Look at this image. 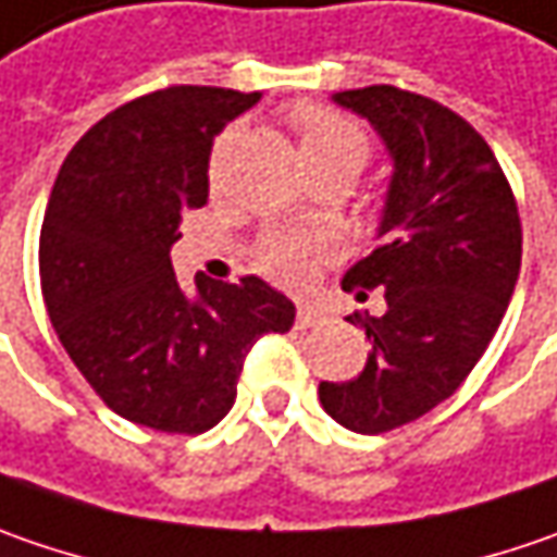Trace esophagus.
<instances>
[{"label": "esophagus", "mask_w": 557, "mask_h": 557, "mask_svg": "<svg viewBox=\"0 0 557 557\" xmlns=\"http://www.w3.org/2000/svg\"><path fill=\"white\" fill-rule=\"evenodd\" d=\"M321 318H324V314H321L314 305H299V308H296V326H299V330H305V326H314Z\"/></svg>", "instance_id": "1"}]
</instances>
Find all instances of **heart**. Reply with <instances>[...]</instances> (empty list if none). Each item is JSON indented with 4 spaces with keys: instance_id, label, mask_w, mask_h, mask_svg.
Here are the masks:
<instances>
[{
    "instance_id": "obj_1",
    "label": "heart",
    "mask_w": 557,
    "mask_h": 557,
    "mask_svg": "<svg viewBox=\"0 0 557 557\" xmlns=\"http://www.w3.org/2000/svg\"><path fill=\"white\" fill-rule=\"evenodd\" d=\"M293 127L299 136V149H302L308 171H324V168H349L358 171L368 161V134L339 111L318 109V106H305L293 114ZM227 149V139L218 143L214 158H211V181H218L221 174V156ZM326 255V246L314 236L302 233H274L268 239H261V246L255 249V264L277 280L283 286H302L305 280L314 274V264Z\"/></svg>"
}]
</instances>
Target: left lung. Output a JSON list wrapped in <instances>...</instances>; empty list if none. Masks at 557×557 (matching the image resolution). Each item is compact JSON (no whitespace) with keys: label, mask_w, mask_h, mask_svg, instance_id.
<instances>
[{"label":"left lung","mask_w":557,"mask_h":557,"mask_svg":"<svg viewBox=\"0 0 557 557\" xmlns=\"http://www.w3.org/2000/svg\"><path fill=\"white\" fill-rule=\"evenodd\" d=\"M333 102L364 117L393 161L380 246L343 277L380 286L386 311L355 314L368 364L318 396L351 433H386L446 401L496 336L520 274L518 202L486 139L446 106L386 84Z\"/></svg>","instance_id":"8db88e82"}]
</instances>
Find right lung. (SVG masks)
Returning <instances> with one entry per match:
<instances>
[{
	"label": "right lung",
	"mask_w": 557,
	"mask_h": 557,
	"mask_svg": "<svg viewBox=\"0 0 557 557\" xmlns=\"http://www.w3.org/2000/svg\"><path fill=\"white\" fill-rule=\"evenodd\" d=\"M261 92L168 86L106 114L61 164L39 231V283L61 346L114 414L206 433L233 408L246 355L296 305L261 277L171 268L189 208L208 202L214 136Z\"/></svg>",
	"instance_id": "add662e5"
}]
</instances>
